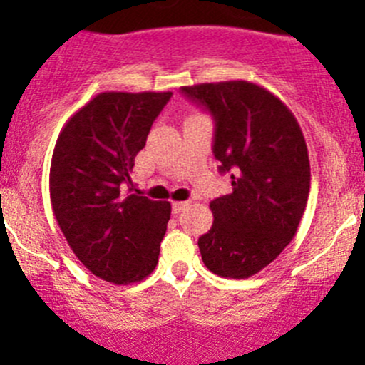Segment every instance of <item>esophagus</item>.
<instances>
[{
  "label": "esophagus",
  "mask_w": 365,
  "mask_h": 365,
  "mask_svg": "<svg viewBox=\"0 0 365 365\" xmlns=\"http://www.w3.org/2000/svg\"><path fill=\"white\" fill-rule=\"evenodd\" d=\"M189 206V201H175L173 203V213H180L182 210H185Z\"/></svg>",
  "instance_id": "obj_1"
}]
</instances>
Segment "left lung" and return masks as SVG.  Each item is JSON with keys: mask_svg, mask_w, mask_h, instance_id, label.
Here are the masks:
<instances>
[{"mask_svg": "<svg viewBox=\"0 0 365 365\" xmlns=\"http://www.w3.org/2000/svg\"><path fill=\"white\" fill-rule=\"evenodd\" d=\"M213 116V155L233 192L210 203L213 224L201 257L220 277L247 279L295 237L311 187L307 145L288 106L249 81L182 86Z\"/></svg>", "mask_w": 365, "mask_h": 365, "instance_id": "obj_1", "label": "left lung"}]
</instances>
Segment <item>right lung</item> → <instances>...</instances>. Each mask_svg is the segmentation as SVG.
I'll use <instances>...</instances> for the list:
<instances>
[{
	"mask_svg": "<svg viewBox=\"0 0 365 365\" xmlns=\"http://www.w3.org/2000/svg\"><path fill=\"white\" fill-rule=\"evenodd\" d=\"M171 95L98 93L65 123L54 146V217L81 263L114 284L143 281L159 261L171 205L134 192L130 171Z\"/></svg>",
	"mask_w": 365,
	"mask_h": 365,
	"instance_id": "add662e5",
	"label": "right lung"
}]
</instances>
